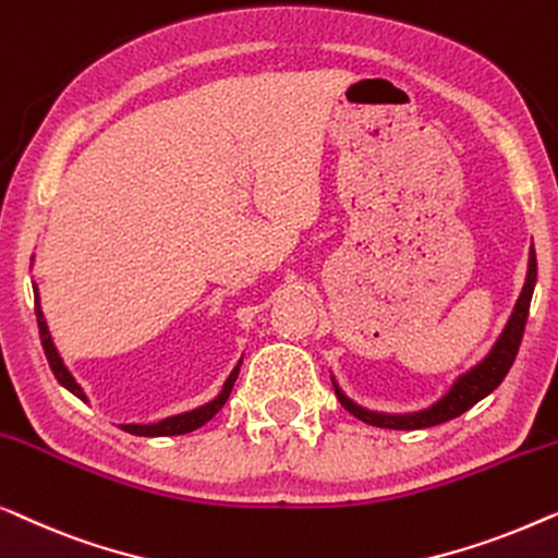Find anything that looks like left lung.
<instances>
[{
    "mask_svg": "<svg viewBox=\"0 0 558 558\" xmlns=\"http://www.w3.org/2000/svg\"><path fill=\"white\" fill-rule=\"evenodd\" d=\"M533 288H536V250L531 247V257H529V276H525V286L518 295V303L508 318V324L500 333V339L496 341V347L488 356H485L481 364L475 368H470L465 376H460L458 381L452 384V389L439 399L437 404L429 407L425 412H414V414H379V412H368L361 410L359 404L351 402L349 397H343V391L336 387V397L341 399V404L347 410L359 417L361 422L374 427H387V429H425V427H435L442 425L447 420L460 417L462 412H468L470 407L481 402L483 397H488L493 389L498 387L500 381L506 379V374L511 372L518 347H521L523 331H525V320H529V308H531V295Z\"/></svg>",
    "mask_w": 558,
    "mask_h": 558,
    "instance_id": "1",
    "label": "left lung"
}]
</instances>
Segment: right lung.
Segmentation results:
<instances>
[{"instance_id":"obj_1","label":"right lung","mask_w":558,"mask_h":558,"mask_svg":"<svg viewBox=\"0 0 558 558\" xmlns=\"http://www.w3.org/2000/svg\"><path fill=\"white\" fill-rule=\"evenodd\" d=\"M35 313H37V326H40V341H43L45 356H47V361H50L54 379H58L68 391H73L77 399L88 402V399H85V395H83V389L77 387V381L73 379V374H70L65 364H62L58 349H54V343L50 339V331H47V324H45V316H43V308H40V295H37V286H35ZM238 372H240V364L232 368L230 379L225 381V387H222V391H219V397L211 399L209 404L199 407V410L177 414V417H167V420L156 422V425H121V429H125V433H131V435H138V437H163V435L192 433V429L207 425V422L215 417L219 410H222L227 397H230V391H232V384H234V379H238Z\"/></svg>"}]
</instances>
